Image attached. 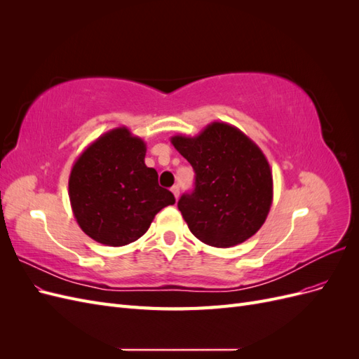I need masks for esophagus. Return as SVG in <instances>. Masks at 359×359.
<instances>
[{"mask_svg":"<svg viewBox=\"0 0 359 359\" xmlns=\"http://www.w3.org/2000/svg\"><path fill=\"white\" fill-rule=\"evenodd\" d=\"M170 190L173 193V196H175V199H178L180 198V187L178 186H173Z\"/></svg>","mask_w":359,"mask_h":359,"instance_id":"34e87169","label":"esophagus"}]
</instances>
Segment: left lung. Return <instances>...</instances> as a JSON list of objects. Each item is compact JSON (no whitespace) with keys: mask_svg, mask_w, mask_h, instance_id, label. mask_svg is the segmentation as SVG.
<instances>
[{"mask_svg":"<svg viewBox=\"0 0 359 359\" xmlns=\"http://www.w3.org/2000/svg\"><path fill=\"white\" fill-rule=\"evenodd\" d=\"M170 142L196 173L194 190L178 202L190 232L219 248L253 236L273 203V173L262 149L240 128L219 121Z\"/></svg>","mask_w":359,"mask_h":359,"instance_id":"left-lung-1","label":"left lung"}]
</instances>
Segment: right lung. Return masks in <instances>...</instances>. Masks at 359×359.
I'll return each instance as SVG.
<instances>
[{
	"instance_id": "add662e5",
	"label": "right lung",
	"mask_w": 359,
	"mask_h": 359,
	"mask_svg": "<svg viewBox=\"0 0 359 359\" xmlns=\"http://www.w3.org/2000/svg\"><path fill=\"white\" fill-rule=\"evenodd\" d=\"M147 144L127 127L97 137L74 161L69 198L81 229L94 241L121 247L139 240L175 198L145 165Z\"/></svg>"
}]
</instances>
